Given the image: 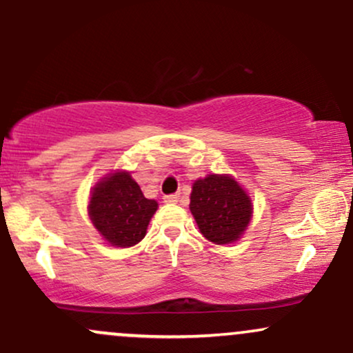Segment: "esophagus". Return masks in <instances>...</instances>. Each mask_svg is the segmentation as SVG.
Segmentation results:
<instances>
[{"instance_id": "34e87169", "label": "esophagus", "mask_w": 353, "mask_h": 353, "mask_svg": "<svg viewBox=\"0 0 353 353\" xmlns=\"http://www.w3.org/2000/svg\"><path fill=\"white\" fill-rule=\"evenodd\" d=\"M164 202H168V204H177V202H179V194H169V196H164Z\"/></svg>"}]
</instances>
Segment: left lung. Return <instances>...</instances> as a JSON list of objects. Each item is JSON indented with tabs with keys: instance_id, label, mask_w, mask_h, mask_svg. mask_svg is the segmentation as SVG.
Here are the masks:
<instances>
[{
	"instance_id": "8db88e82",
	"label": "left lung",
	"mask_w": 353,
	"mask_h": 353,
	"mask_svg": "<svg viewBox=\"0 0 353 353\" xmlns=\"http://www.w3.org/2000/svg\"><path fill=\"white\" fill-rule=\"evenodd\" d=\"M190 212L202 236L214 244L237 241L252 216L250 197L230 176L210 174L194 182Z\"/></svg>"
}]
</instances>
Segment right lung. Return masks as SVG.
<instances>
[{
    "label": "right lung",
    "mask_w": 353,
    "mask_h": 353,
    "mask_svg": "<svg viewBox=\"0 0 353 353\" xmlns=\"http://www.w3.org/2000/svg\"><path fill=\"white\" fill-rule=\"evenodd\" d=\"M156 209L157 202L145 199L131 174L114 172L92 190L89 217L112 245L131 247L144 239Z\"/></svg>",
    "instance_id": "add662e5"
}]
</instances>
